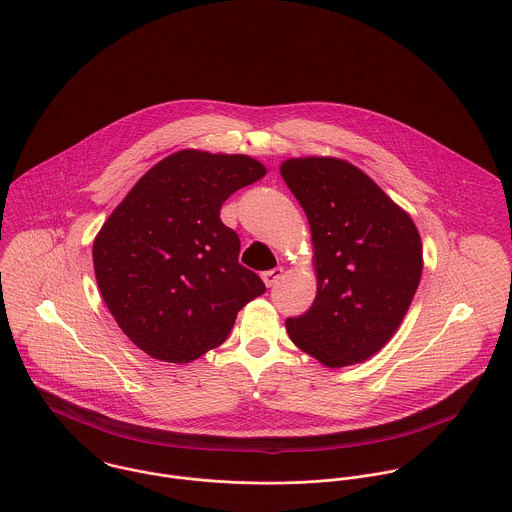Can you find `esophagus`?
Returning a JSON list of instances; mask_svg holds the SVG:
<instances>
[{
  "mask_svg": "<svg viewBox=\"0 0 512 512\" xmlns=\"http://www.w3.org/2000/svg\"><path fill=\"white\" fill-rule=\"evenodd\" d=\"M261 277H263V281H265V285H267V287H273V285L283 277V269H281V267L269 269V271H265Z\"/></svg>",
  "mask_w": 512,
  "mask_h": 512,
  "instance_id": "obj_1",
  "label": "esophagus"
}]
</instances>
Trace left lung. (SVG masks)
<instances>
[{
	"instance_id": "1",
	"label": "left lung",
	"mask_w": 512,
	"mask_h": 512,
	"mask_svg": "<svg viewBox=\"0 0 512 512\" xmlns=\"http://www.w3.org/2000/svg\"><path fill=\"white\" fill-rule=\"evenodd\" d=\"M281 175L309 219L317 267V297L303 315L287 317V333L327 367L367 361L399 329L417 293L419 231L347 161L287 159Z\"/></svg>"
}]
</instances>
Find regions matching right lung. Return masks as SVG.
Here are the masks:
<instances>
[{
    "instance_id": "add662e5",
    "label": "right lung",
    "mask_w": 512,
    "mask_h": 512,
    "mask_svg": "<svg viewBox=\"0 0 512 512\" xmlns=\"http://www.w3.org/2000/svg\"><path fill=\"white\" fill-rule=\"evenodd\" d=\"M265 173L247 155L177 151L103 223L93 243L99 291L121 331L153 359L201 357L265 293L261 277L239 263V235L219 217L229 195Z\"/></svg>"
}]
</instances>
